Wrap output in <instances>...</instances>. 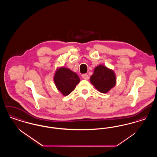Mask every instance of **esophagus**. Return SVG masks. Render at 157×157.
<instances>
[{"label":"esophagus","mask_w":157,"mask_h":157,"mask_svg":"<svg viewBox=\"0 0 157 157\" xmlns=\"http://www.w3.org/2000/svg\"><path fill=\"white\" fill-rule=\"evenodd\" d=\"M82 78L85 80H88L89 79V76L87 74H83L82 75Z\"/></svg>","instance_id":"obj_1"}]
</instances>
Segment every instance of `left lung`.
I'll return each mask as SVG.
<instances>
[{
    "label": "left lung",
    "mask_w": 157,
    "mask_h": 157,
    "mask_svg": "<svg viewBox=\"0 0 157 157\" xmlns=\"http://www.w3.org/2000/svg\"><path fill=\"white\" fill-rule=\"evenodd\" d=\"M90 82L99 92L106 94L115 86L117 78L113 70L99 65L95 67Z\"/></svg>",
    "instance_id": "1"
}]
</instances>
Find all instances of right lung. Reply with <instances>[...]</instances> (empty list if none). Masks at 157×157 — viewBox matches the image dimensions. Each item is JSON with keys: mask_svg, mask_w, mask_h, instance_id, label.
<instances>
[{"mask_svg": "<svg viewBox=\"0 0 157 157\" xmlns=\"http://www.w3.org/2000/svg\"><path fill=\"white\" fill-rule=\"evenodd\" d=\"M53 81L56 88L63 96H67L75 90L80 82L78 75L69 68L57 67L53 76Z\"/></svg>", "mask_w": 157, "mask_h": 157, "instance_id": "add662e5", "label": "right lung"}]
</instances>
